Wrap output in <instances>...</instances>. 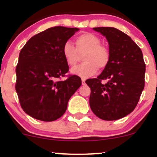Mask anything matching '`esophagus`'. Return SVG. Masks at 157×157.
Instances as JSON below:
<instances>
[{"label": "esophagus", "mask_w": 157, "mask_h": 157, "mask_svg": "<svg viewBox=\"0 0 157 157\" xmlns=\"http://www.w3.org/2000/svg\"><path fill=\"white\" fill-rule=\"evenodd\" d=\"M82 85L86 84V80H85V79H82Z\"/></svg>", "instance_id": "esophagus-1"}]
</instances>
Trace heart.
<instances>
[{"instance_id":"obj_1","label":"heart","mask_w":157,"mask_h":157,"mask_svg":"<svg viewBox=\"0 0 157 157\" xmlns=\"http://www.w3.org/2000/svg\"><path fill=\"white\" fill-rule=\"evenodd\" d=\"M77 48L71 41H66L62 48L63 55L68 66L77 63L79 53H84L85 63L77 65L71 69L72 75L86 79L98 71V68H105L109 62L110 53L108 48L101 45V40L92 33H83L76 39Z\"/></svg>"}]
</instances>
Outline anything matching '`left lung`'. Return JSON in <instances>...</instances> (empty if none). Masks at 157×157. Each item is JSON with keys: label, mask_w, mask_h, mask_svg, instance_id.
<instances>
[{"label": "left lung", "mask_w": 157, "mask_h": 157, "mask_svg": "<svg viewBox=\"0 0 157 157\" xmlns=\"http://www.w3.org/2000/svg\"><path fill=\"white\" fill-rule=\"evenodd\" d=\"M107 40L110 59L97 78L89 79V104L99 118L121 119L134 111L145 86V64L140 48L126 34L113 27H97ZM108 79L107 84L101 82Z\"/></svg>", "instance_id": "1"}]
</instances>
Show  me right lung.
Wrapping results in <instances>:
<instances>
[{"label":"right lung","instance_id":"1","mask_svg":"<svg viewBox=\"0 0 157 157\" xmlns=\"http://www.w3.org/2000/svg\"><path fill=\"white\" fill-rule=\"evenodd\" d=\"M77 31L52 27L31 37L20 52L15 89L23 111L36 120L52 122L62 117L82 84L77 75L59 80L68 71L63 46Z\"/></svg>","mask_w":157,"mask_h":157}]
</instances>
